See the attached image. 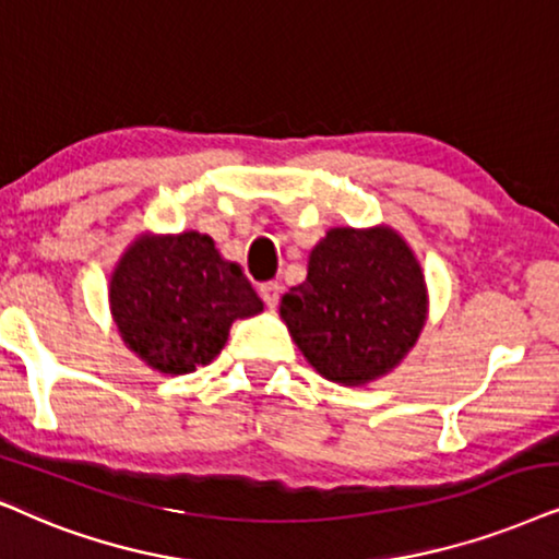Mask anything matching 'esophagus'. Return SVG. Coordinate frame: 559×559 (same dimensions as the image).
Here are the masks:
<instances>
[{"instance_id": "esophagus-1", "label": "esophagus", "mask_w": 559, "mask_h": 559, "mask_svg": "<svg viewBox=\"0 0 559 559\" xmlns=\"http://www.w3.org/2000/svg\"><path fill=\"white\" fill-rule=\"evenodd\" d=\"M259 295H262V300H264L266 308H277L280 295H282L280 282H264V285L259 287Z\"/></svg>"}]
</instances>
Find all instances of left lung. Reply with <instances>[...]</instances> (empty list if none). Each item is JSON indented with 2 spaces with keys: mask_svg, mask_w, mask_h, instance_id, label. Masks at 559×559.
Instances as JSON below:
<instances>
[{
  "mask_svg": "<svg viewBox=\"0 0 559 559\" xmlns=\"http://www.w3.org/2000/svg\"><path fill=\"white\" fill-rule=\"evenodd\" d=\"M280 318L325 380L361 388L393 372L421 336L429 289L395 228L336 226L310 249L308 277L282 297Z\"/></svg>",
  "mask_w": 559,
  "mask_h": 559,
  "instance_id": "8db88e82",
  "label": "left lung"
}]
</instances>
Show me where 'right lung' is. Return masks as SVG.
Masks as SVG:
<instances>
[{
    "instance_id": "1",
    "label": "right lung",
    "mask_w": 559,
    "mask_h": 559,
    "mask_svg": "<svg viewBox=\"0 0 559 559\" xmlns=\"http://www.w3.org/2000/svg\"><path fill=\"white\" fill-rule=\"evenodd\" d=\"M264 302L207 234H138L110 274V313L120 338L162 374H190L221 354L238 318Z\"/></svg>"
}]
</instances>
